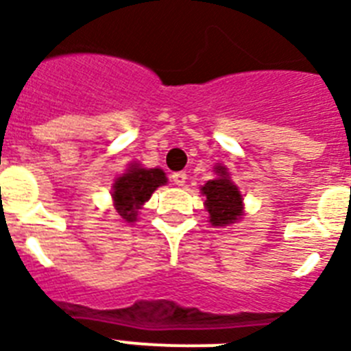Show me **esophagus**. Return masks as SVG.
<instances>
[{
    "mask_svg": "<svg viewBox=\"0 0 351 351\" xmlns=\"http://www.w3.org/2000/svg\"><path fill=\"white\" fill-rule=\"evenodd\" d=\"M171 180H173L175 186H184L187 180V175L184 171H178V173H173V175H171Z\"/></svg>",
    "mask_w": 351,
    "mask_h": 351,
    "instance_id": "1",
    "label": "esophagus"
}]
</instances>
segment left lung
Segmentation results:
<instances>
[{
    "label": "left lung",
    "instance_id": "obj_1",
    "mask_svg": "<svg viewBox=\"0 0 351 351\" xmlns=\"http://www.w3.org/2000/svg\"><path fill=\"white\" fill-rule=\"evenodd\" d=\"M217 178L202 186V195L206 197V209L209 213V222L213 226H231L244 215V204L239 187L230 178V173L224 165L215 167Z\"/></svg>",
    "mask_w": 351,
    "mask_h": 351
}]
</instances>
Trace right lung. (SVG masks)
I'll return each mask as SVG.
<instances>
[{"mask_svg": "<svg viewBox=\"0 0 351 351\" xmlns=\"http://www.w3.org/2000/svg\"><path fill=\"white\" fill-rule=\"evenodd\" d=\"M167 178L162 169H145L140 164H131L112 184V202L123 222H136L138 209L147 202L156 187L164 186Z\"/></svg>", "mask_w": 351, "mask_h": 351, "instance_id": "right-lung-1", "label": "right lung"}]
</instances>
